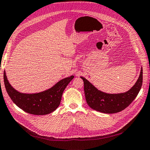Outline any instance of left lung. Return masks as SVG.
<instances>
[{"instance_id":"1","label":"left lung","mask_w":150,"mask_h":150,"mask_svg":"<svg viewBox=\"0 0 150 150\" xmlns=\"http://www.w3.org/2000/svg\"><path fill=\"white\" fill-rule=\"evenodd\" d=\"M86 102L91 109L104 113H116L122 111L134 100L142 85L143 70L141 68L137 82L130 90L125 93L109 94L98 90L83 77Z\"/></svg>"}]
</instances>
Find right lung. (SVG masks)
I'll return each instance as SVG.
<instances>
[{
    "instance_id": "1",
    "label": "right lung",
    "mask_w": 150,
    "mask_h": 150,
    "mask_svg": "<svg viewBox=\"0 0 150 150\" xmlns=\"http://www.w3.org/2000/svg\"><path fill=\"white\" fill-rule=\"evenodd\" d=\"M74 78L71 76L59 81L53 87L43 92L26 94L18 92L10 84L4 72V82L8 94L12 101L23 111L31 115L51 113L59 106L64 89Z\"/></svg>"
}]
</instances>
